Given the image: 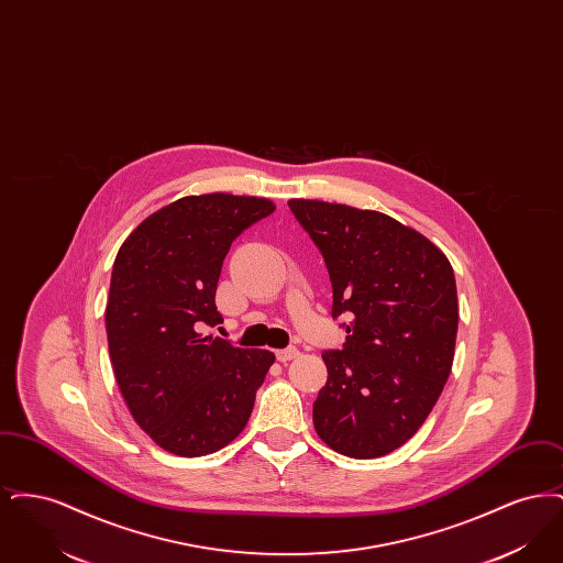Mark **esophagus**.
<instances>
[{"instance_id": "obj_1", "label": "esophagus", "mask_w": 563, "mask_h": 563, "mask_svg": "<svg viewBox=\"0 0 563 563\" xmlns=\"http://www.w3.org/2000/svg\"><path fill=\"white\" fill-rule=\"evenodd\" d=\"M297 354H299V350L295 349V346H289V349L276 350V358H278L280 363H289V361H294Z\"/></svg>"}]
</instances>
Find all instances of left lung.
Wrapping results in <instances>:
<instances>
[{
    "label": "left lung",
    "instance_id": "1",
    "mask_svg": "<svg viewBox=\"0 0 563 563\" xmlns=\"http://www.w3.org/2000/svg\"><path fill=\"white\" fill-rule=\"evenodd\" d=\"M319 246L346 344L322 352L327 384L312 420L338 454H390L429 418L454 363L457 295L452 264L420 232L377 211L289 200Z\"/></svg>",
    "mask_w": 563,
    "mask_h": 563
}]
</instances>
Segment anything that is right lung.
Listing matches in <instances>:
<instances>
[{
    "label": "right lung",
    "instance_id": "add662e5",
    "mask_svg": "<svg viewBox=\"0 0 563 563\" xmlns=\"http://www.w3.org/2000/svg\"><path fill=\"white\" fill-rule=\"evenodd\" d=\"M269 213L266 198L186 196L141 221L115 255L111 367L134 422L170 454L198 457L234 441L274 363L269 350L200 333L223 321L214 294L232 242Z\"/></svg>",
    "mask_w": 563,
    "mask_h": 563
}]
</instances>
